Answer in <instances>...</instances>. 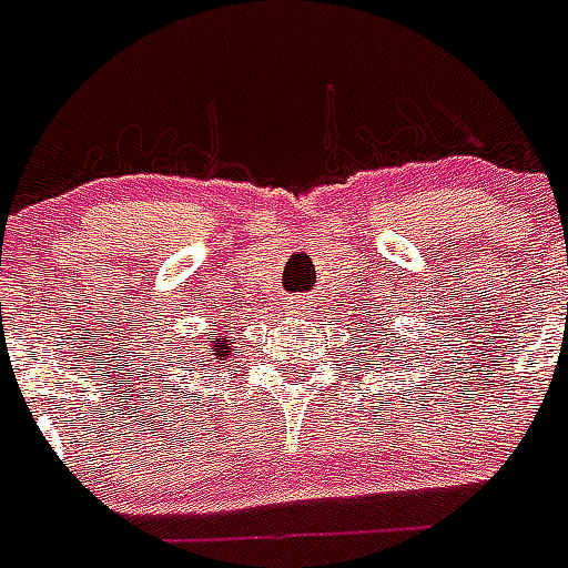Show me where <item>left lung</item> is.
I'll return each mask as SVG.
<instances>
[{"label": "left lung", "instance_id": "1", "mask_svg": "<svg viewBox=\"0 0 568 568\" xmlns=\"http://www.w3.org/2000/svg\"><path fill=\"white\" fill-rule=\"evenodd\" d=\"M366 316H369V313H366ZM357 325H363V322H357ZM387 325H389V322H387ZM372 328H375V320L369 322V331H372ZM378 337L384 339V331H378ZM369 339H372V334H369ZM381 346L387 348V352H405V348H398V343H396V346H387V343H381ZM361 352H363V348H361ZM387 357H389V355H387ZM378 369H381V366H378Z\"/></svg>", "mask_w": 568, "mask_h": 568}]
</instances>
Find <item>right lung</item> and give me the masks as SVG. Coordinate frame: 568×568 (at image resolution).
<instances>
[{"label": "right lung", "instance_id": "obj_1", "mask_svg": "<svg viewBox=\"0 0 568 568\" xmlns=\"http://www.w3.org/2000/svg\"><path fill=\"white\" fill-rule=\"evenodd\" d=\"M229 348H231V343L229 339H213V352H216V361H222V357L229 355Z\"/></svg>", "mask_w": 568, "mask_h": 568}]
</instances>
